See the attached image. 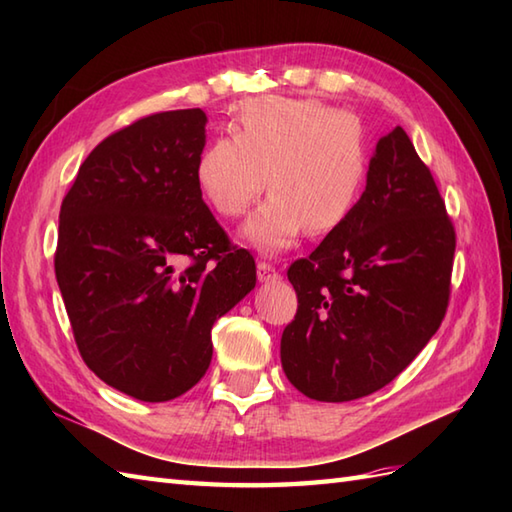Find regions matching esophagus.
<instances>
[{
  "label": "esophagus",
  "mask_w": 512,
  "mask_h": 512,
  "mask_svg": "<svg viewBox=\"0 0 512 512\" xmlns=\"http://www.w3.org/2000/svg\"><path fill=\"white\" fill-rule=\"evenodd\" d=\"M257 279L262 281V284H268V281H279L281 275L270 262H257Z\"/></svg>",
  "instance_id": "esophagus-1"
}]
</instances>
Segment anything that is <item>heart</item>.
Returning <instances> with one entry per match:
<instances>
[{"instance_id":"b5f03b06","label":"heart","mask_w":512,"mask_h":512,"mask_svg":"<svg viewBox=\"0 0 512 512\" xmlns=\"http://www.w3.org/2000/svg\"><path fill=\"white\" fill-rule=\"evenodd\" d=\"M367 173L361 121L317 99L255 96L239 105L233 136H220L195 162V184L220 217L244 215L264 187L270 198L250 215L244 237L279 253L308 233L347 220Z\"/></svg>"}]
</instances>
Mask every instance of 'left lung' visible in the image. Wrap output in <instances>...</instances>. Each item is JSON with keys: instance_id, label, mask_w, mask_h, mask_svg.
<instances>
[{"instance_id": "1", "label": "left lung", "mask_w": 512, "mask_h": 512, "mask_svg": "<svg viewBox=\"0 0 512 512\" xmlns=\"http://www.w3.org/2000/svg\"><path fill=\"white\" fill-rule=\"evenodd\" d=\"M455 228L438 184L394 127L347 220L288 268L297 314L281 365L301 394L347 402L389 385L447 314Z\"/></svg>"}]
</instances>
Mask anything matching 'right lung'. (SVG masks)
<instances>
[{
	"label": "right lung",
	"instance_id": "1",
	"mask_svg": "<svg viewBox=\"0 0 512 512\" xmlns=\"http://www.w3.org/2000/svg\"><path fill=\"white\" fill-rule=\"evenodd\" d=\"M204 125L198 107L138 118L92 149L61 202L54 273L76 347L145 402L198 383L213 323L257 281L195 184Z\"/></svg>",
	"mask_w": 512,
	"mask_h": 512
}]
</instances>
